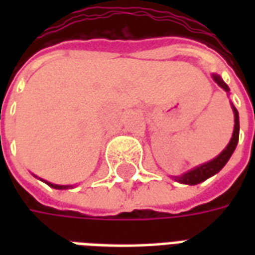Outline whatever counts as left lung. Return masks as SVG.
<instances>
[{
    "label": "left lung",
    "instance_id": "8db88e82",
    "mask_svg": "<svg viewBox=\"0 0 255 255\" xmlns=\"http://www.w3.org/2000/svg\"><path fill=\"white\" fill-rule=\"evenodd\" d=\"M212 78L216 83L219 84L221 89L224 90L227 94H230V87L227 86L224 80L221 79L220 75L217 73H212ZM232 106V112H234V117H235V126H234V132H232V138H231L230 143L227 144L221 153H220L217 157H214L213 160H210L209 162H205L202 165L195 166L190 171H187L186 173H183L180 176H172V179H175L176 182L182 183V184H188V186H195V184H199V183L205 182L209 177L214 176L216 173H219L224 165L228 162V160L231 158L232 153L235 151L236 144H238V140H239V113L236 111V108L234 106V104H231Z\"/></svg>",
    "mask_w": 255,
    "mask_h": 255
}]
</instances>
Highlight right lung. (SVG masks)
I'll return each mask as SVG.
<instances>
[{
	"instance_id": "add662e5",
	"label": "right lung",
	"mask_w": 255,
	"mask_h": 255,
	"mask_svg": "<svg viewBox=\"0 0 255 255\" xmlns=\"http://www.w3.org/2000/svg\"><path fill=\"white\" fill-rule=\"evenodd\" d=\"M34 176H35V175H34ZM41 180H42V179H41ZM43 182L46 183L47 186H50V187L56 188V190H65V188H72V186H61V184H54V183L46 182V180H43Z\"/></svg>"
}]
</instances>
